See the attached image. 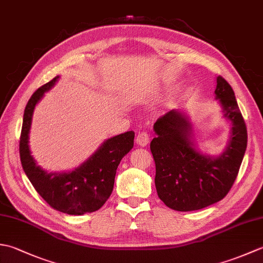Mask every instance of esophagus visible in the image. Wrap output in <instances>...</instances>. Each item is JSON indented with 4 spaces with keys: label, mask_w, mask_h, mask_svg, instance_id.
Here are the masks:
<instances>
[{
    "label": "esophagus",
    "mask_w": 263,
    "mask_h": 263,
    "mask_svg": "<svg viewBox=\"0 0 263 263\" xmlns=\"http://www.w3.org/2000/svg\"><path fill=\"white\" fill-rule=\"evenodd\" d=\"M136 142L137 144H139L140 147H146L147 144L149 143V135L147 132H140L139 135L137 136L136 139Z\"/></svg>",
    "instance_id": "obj_1"
}]
</instances>
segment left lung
<instances>
[{
	"label": "left lung",
	"mask_w": 263,
	"mask_h": 263,
	"mask_svg": "<svg viewBox=\"0 0 263 263\" xmlns=\"http://www.w3.org/2000/svg\"><path fill=\"white\" fill-rule=\"evenodd\" d=\"M215 98L222 117L231 122L230 140L218 156L197 147L193 125L184 111L172 109L154 124L150 142L155 164V185L159 199L177 211L205 208L226 197L238 174L248 144L247 126L232 87L217 77Z\"/></svg>",
	"instance_id": "8db88e82"
}]
</instances>
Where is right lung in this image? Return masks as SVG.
<instances>
[{"mask_svg":"<svg viewBox=\"0 0 263 263\" xmlns=\"http://www.w3.org/2000/svg\"><path fill=\"white\" fill-rule=\"evenodd\" d=\"M60 76L32 93L28 100L20 137V160L27 177L38 194L55 210L83 215L102 208L114 187L120 161L133 148L135 132L127 131L105 140L90 157L69 172L48 173L38 166L29 148V133L36 105L51 90Z\"/></svg>","mask_w":263,"mask_h":263,"instance_id":"obj_1","label":"right lung"}]
</instances>
